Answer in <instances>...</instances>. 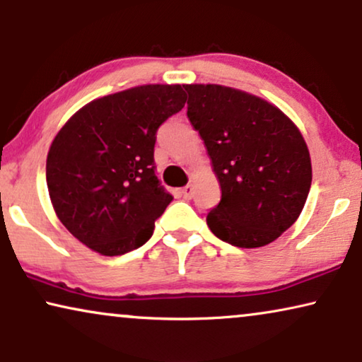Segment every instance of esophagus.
<instances>
[{"mask_svg":"<svg viewBox=\"0 0 362 362\" xmlns=\"http://www.w3.org/2000/svg\"><path fill=\"white\" fill-rule=\"evenodd\" d=\"M182 197H184L185 200H190L192 197H194V185H185L184 189H182Z\"/></svg>","mask_w":362,"mask_h":362,"instance_id":"34e87169","label":"esophagus"}]
</instances>
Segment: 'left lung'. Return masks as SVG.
<instances>
[{"label": "left lung", "instance_id": "8db88e82", "mask_svg": "<svg viewBox=\"0 0 362 362\" xmlns=\"http://www.w3.org/2000/svg\"><path fill=\"white\" fill-rule=\"evenodd\" d=\"M187 117L220 184L206 215L215 237L238 248L272 243L300 216L311 157L296 124L258 95L220 84H185Z\"/></svg>", "mask_w": 362, "mask_h": 362}]
</instances>
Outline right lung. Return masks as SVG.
Here are the masks:
<instances>
[{
    "label": "right lung",
    "mask_w": 362,
    "mask_h": 362,
    "mask_svg": "<svg viewBox=\"0 0 362 362\" xmlns=\"http://www.w3.org/2000/svg\"><path fill=\"white\" fill-rule=\"evenodd\" d=\"M180 84H144L90 100L56 134L46 182L57 218L104 257L142 247L172 202L153 172L156 132L185 105Z\"/></svg>",
    "instance_id": "1"
}]
</instances>
